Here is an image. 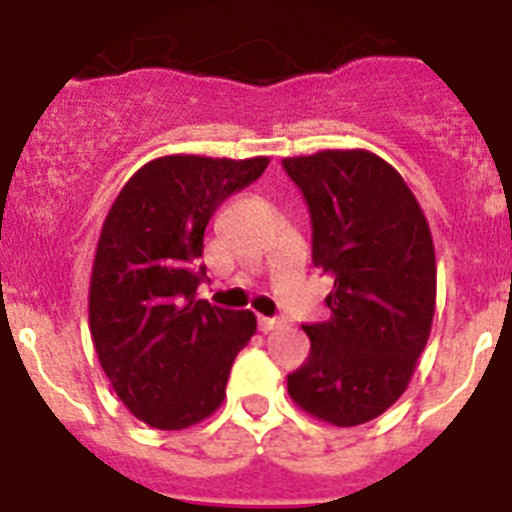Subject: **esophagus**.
<instances>
[{
    "instance_id": "obj_1",
    "label": "esophagus",
    "mask_w": 512,
    "mask_h": 512,
    "mask_svg": "<svg viewBox=\"0 0 512 512\" xmlns=\"http://www.w3.org/2000/svg\"><path fill=\"white\" fill-rule=\"evenodd\" d=\"M282 325H284V320H279V318H259V328L264 330V333L282 328Z\"/></svg>"
}]
</instances>
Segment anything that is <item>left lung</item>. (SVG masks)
I'll list each match as a JSON object with an SVG mask.
<instances>
[{
  "instance_id": "1",
  "label": "left lung",
  "mask_w": 512,
  "mask_h": 512,
  "mask_svg": "<svg viewBox=\"0 0 512 512\" xmlns=\"http://www.w3.org/2000/svg\"><path fill=\"white\" fill-rule=\"evenodd\" d=\"M310 210L312 264L333 279L330 318L302 325L310 356L289 397L325 423L361 425L408 390L431 336L436 253L415 194L369 151L284 158Z\"/></svg>"
}]
</instances>
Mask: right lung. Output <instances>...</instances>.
I'll use <instances>...</instances> for the list:
<instances>
[{"mask_svg": "<svg viewBox=\"0 0 512 512\" xmlns=\"http://www.w3.org/2000/svg\"><path fill=\"white\" fill-rule=\"evenodd\" d=\"M269 158L164 156L140 166L112 202L94 256L89 330L99 364L138 420L182 431L210 418L230 366L256 333L251 310L197 297L205 228Z\"/></svg>", "mask_w": 512, "mask_h": 512, "instance_id": "add662e5", "label": "right lung"}]
</instances>
